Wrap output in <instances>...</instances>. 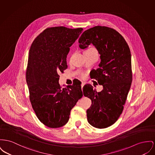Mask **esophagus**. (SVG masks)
<instances>
[{
  "mask_svg": "<svg viewBox=\"0 0 155 155\" xmlns=\"http://www.w3.org/2000/svg\"><path fill=\"white\" fill-rule=\"evenodd\" d=\"M84 85H85V82H82V83H81V88H82H82H83V87L84 86Z\"/></svg>",
  "mask_w": 155,
  "mask_h": 155,
  "instance_id": "obj_1",
  "label": "esophagus"
}]
</instances>
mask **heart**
Listing matches in <instances>:
<instances>
[{"label": "heart", "mask_w": 155, "mask_h": 155, "mask_svg": "<svg viewBox=\"0 0 155 155\" xmlns=\"http://www.w3.org/2000/svg\"><path fill=\"white\" fill-rule=\"evenodd\" d=\"M81 76H82H82H83V74H82V75H81Z\"/></svg>", "instance_id": "heart-1"}]
</instances>
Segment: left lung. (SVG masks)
Masks as SVG:
<instances>
[{
	"instance_id": "1",
	"label": "left lung",
	"mask_w": 155,
	"mask_h": 155,
	"mask_svg": "<svg viewBox=\"0 0 155 155\" xmlns=\"http://www.w3.org/2000/svg\"><path fill=\"white\" fill-rule=\"evenodd\" d=\"M78 42L81 49L92 44L101 55L99 68L92 78L103 90L98 92L91 85L83 88L84 95H89L92 101L87 110L88 122L97 128L109 127L121 115L132 81L129 47L117 31L101 26L84 31Z\"/></svg>"
}]
</instances>
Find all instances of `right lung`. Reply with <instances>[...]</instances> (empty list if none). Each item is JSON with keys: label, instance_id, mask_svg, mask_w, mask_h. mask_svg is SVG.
I'll return each instance as SVG.
<instances>
[{"label": "right lung", "instance_id": "1", "mask_svg": "<svg viewBox=\"0 0 155 155\" xmlns=\"http://www.w3.org/2000/svg\"><path fill=\"white\" fill-rule=\"evenodd\" d=\"M82 28H47L31 44L26 73L29 98L40 121L51 128L61 127L82 97L81 84L61 88L58 73L67 68L70 47L82 33Z\"/></svg>", "mask_w": 155, "mask_h": 155}]
</instances>
